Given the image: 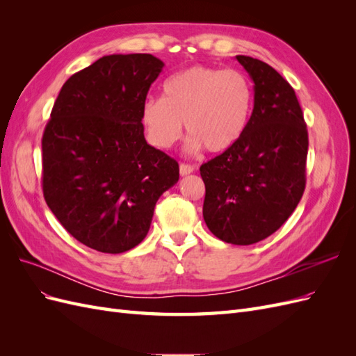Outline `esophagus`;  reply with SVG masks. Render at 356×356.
<instances>
[{
    "instance_id": "34e87169",
    "label": "esophagus",
    "mask_w": 356,
    "mask_h": 356,
    "mask_svg": "<svg viewBox=\"0 0 356 356\" xmlns=\"http://www.w3.org/2000/svg\"><path fill=\"white\" fill-rule=\"evenodd\" d=\"M193 170H195V168H193L191 165H187V163H181V165H179V174H181L182 177L190 175Z\"/></svg>"
}]
</instances>
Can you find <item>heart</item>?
<instances>
[{
	"mask_svg": "<svg viewBox=\"0 0 356 356\" xmlns=\"http://www.w3.org/2000/svg\"><path fill=\"white\" fill-rule=\"evenodd\" d=\"M252 110L254 88L243 72L197 65L169 77L163 98H147L141 122L149 144L160 149L179 141L186 123L191 153L202 147L224 153L241 141Z\"/></svg>",
	"mask_w": 356,
	"mask_h": 356,
	"instance_id": "heart-1",
	"label": "heart"
}]
</instances>
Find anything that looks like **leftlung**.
Here are the masks:
<instances>
[{"instance_id":"8db88e82","label":"left lung","mask_w":356,"mask_h":356,"mask_svg":"<svg viewBox=\"0 0 356 356\" xmlns=\"http://www.w3.org/2000/svg\"><path fill=\"white\" fill-rule=\"evenodd\" d=\"M236 59L254 81V110L241 141L200 166L203 218L222 242L252 245L281 227L303 196L309 138L282 75L251 56Z\"/></svg>"}]
</instances>
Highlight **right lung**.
<instances>
[{"mask_svg":"<svg viewBox=\"0 0 356 356\" xmlns=\"http://www.w3.org/2000/svg\"><path fill=\"white\" fill-rule=\"evenodd\" d=\"M165 63L110 55L65 81L41 139L42 195L71 236L99 252L141 243L154 207L175 186V159L148 145L141 108Z\"/></svg>","mask_w":356,"mask_h":356,"instance_id":"add662e5","label":"right lung"}]
</instances>
